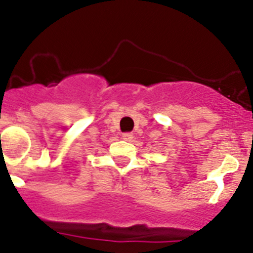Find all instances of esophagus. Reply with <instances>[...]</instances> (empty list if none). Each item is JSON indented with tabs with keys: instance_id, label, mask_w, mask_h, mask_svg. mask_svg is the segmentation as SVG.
Instances as JSON below:
<instances>
[{
	"instance_id": "obj_1",
	"label": "esophagus",
	"mask_w": 253,
	"mask_h": 253,
	"mask_svg": "<svg viewBox=\"0 0 253 253\" xmlns=\"http://www.w3.org/2000/svg\"><path fill=\"white\" fill-rule=\"evenodd\" d=\"M122 138H124L125 141H131V139L133 138V134H132L131 132H126V133H122Z\"/></svg>"
}]
</instances>
